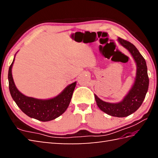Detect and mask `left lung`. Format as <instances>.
I'll use <instances>...</instances> for the list:
<instances>
[{"label": "left lung", "instance_id": "left-lung-1", "mask_svg": "<svg viewBox=\"0 0 158 158\" xmlns=\"http://www.w3.org/2000/svg\"><path fill=\"white\" fill-rule=\"evenodd\" d=\"M119 44L130 52L136 65V73L132 88L122 101L116 103L103 101L94 94L99 109L108 115L117 117H127L135 113L141 106L149 88V77L145 60L136 47L129 41L117 39Z\"/></svg>", "mask_w": 158, "mask_h": 158}]
</instances>
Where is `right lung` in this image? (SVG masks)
I'll use <instances>...</instances> for the list:
<instances>
[{"mask_svg":"<svg viewBox=\"0 0 158 158\" xmlns=\"http://www.w3.org/2000/svg\"><path fill=\"white\" fill-rule=\"evenodd\" d=\"M15 57L9 69V88L12 98L22 112L31 118L41 122L55 119L64 113L70 104L77 81L67 85L61 93L52 98L39 99L26 96L19 91L13 81L12 67Z\"/></svg>","mask_w":158,"mask_h":158,"instance_id":"1","label":"right lung"}]
</instances>
